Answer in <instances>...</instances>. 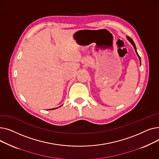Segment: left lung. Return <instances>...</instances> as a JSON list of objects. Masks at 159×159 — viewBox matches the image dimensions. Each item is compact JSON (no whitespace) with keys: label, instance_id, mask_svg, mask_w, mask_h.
Segmentation results:
<instances>
[{"label":"left lung","instance_id":"left-lung-1","mask_svg":"<svg viewBox=\"0 0 159 159\" xmlns=\"http://www.w3.org/2000/svg\"><path fill=\"white\" fill-rule=\"evenodd\" d=\"M126 38H127V39L128 40V41H129V43L133 45V48H134V49H135V52H136V53H137V56H138V57H139V61H140V65H141V61H140V57H139V54H138V53H137V48H136V46H135V43H134V42L133 41V40L130 38V37H129L128 36H126Z\"/></svg>","mask_w":159,"mask_h":159}]
</instances>
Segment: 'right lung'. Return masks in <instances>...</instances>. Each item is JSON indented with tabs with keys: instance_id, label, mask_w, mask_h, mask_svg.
<instances>
[{
	"instance_id": "obj_1",
	"label": "right lung",
	"mask_w": 159,
	"mask_h": 159,
	"mask_svg": "<svg viewBox=\"0 0 159 159\" xmlns=\"http://www.w3.org/2000/svg\"><path fill=\"white\" fill-rule=\"evenodd\" d=\"M62 106V105L61 106H59V107H55V108H53V109H49L48 110H55V109H57V108H58V107H61Z\"/></svg>"
}]
</instances>
